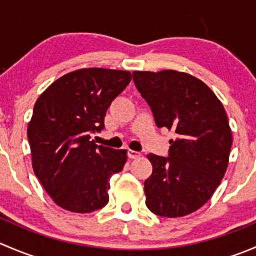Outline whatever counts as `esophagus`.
<instances>
[{
	"label": "esophagus",
	"instance_id": "1",
	"mask_svg": "<svg viewBox=\"0 0 256 256\" xmlns=\"http://www.w3.org/2000/svg\"><path fill=\"white\" fill-rule=\"evenodd\" d=\"M128 158L136 160V158H138V157L141 156V154H140V152L132 151V150H128Z\"/></svg>",
	"mask_w": 256,
	"mask_h": 256
}]
</instances>
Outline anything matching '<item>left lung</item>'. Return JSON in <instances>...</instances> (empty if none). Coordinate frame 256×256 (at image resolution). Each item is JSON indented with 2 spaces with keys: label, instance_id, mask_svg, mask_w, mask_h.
<instances>
[{
  "label": "left lung",
  "instance_id": "obj_1",
  "mask_svg": "<svg viewBox=\"0 0 256 256\" xmlns=\"http://www.w3.org/2000/svg\"><path fill=\"white\" fill-rule=\"evenodd\" d=\"M134 82L151 106L158 128L174 130L168 157L147 154L144 180L152 213L177 218L206 204L228 167L233 136L220 100L207 84L177 70L134 72Z\"/></svg>",
  "mask_w": 256,
  "mask_h": 256
}]
</instances>
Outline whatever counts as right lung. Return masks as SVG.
<instances>
[{
	"instance_id": "1",
	"label": "right lung",
	"mask_w": 256,
	"mask_h": 256,
	"mask_svg": "<svg viewBox=\"0 0 256 256\" xmlns=\"http://www.w3.org/2000/svg\"><path fill=\"white\" fill-rule=\"evenodd\" d=\"M131 78L126 70L78 69L36 102L27 128L32 167L60 208L90 213L109 202V180L122 171L128 151L98 146L90 134L104 128L108 109Z\"/></svg>"
}]
</instances>
